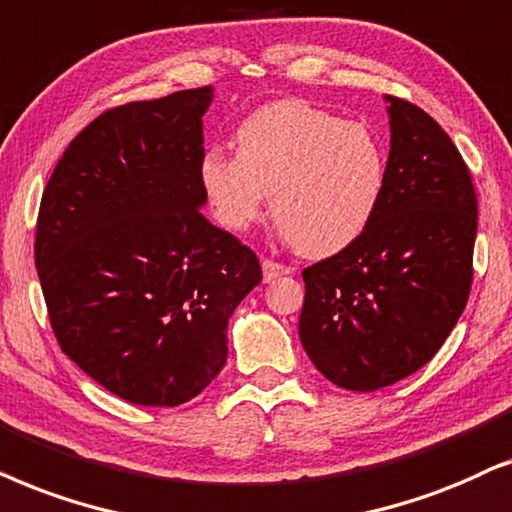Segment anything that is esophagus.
Here are the masks:
<instances>
[{"instance_id":"esophagus-1","label":"esophagus","mask_w":512,"mask_h":512,"mask_svg":"<svg viewBox=\"0 0 512 512\" xmlns=\"http://www.w3.org/2000/svg\"><path fill=\"white\" fill-rule=\"evenodd\" d=\"M285 274H290V269L285 267V264H278L274 260H264L262 262V276H264V281H267V283L276 281V278H281Z\"/></svg>"}]
</instances>
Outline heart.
I'll return each instance as SVG.
<instances>
[{
    "mask_svg": "<svg viewBox=\"0 0 512 512\" xmlns=\"http://www.w3.org/2000/svg\"><path fill=\"white\" fill-rule=\"evenodd\" d=\"M199 182L224 229H250L271 196L285 238L302 255L332 257L351 248L377 215L386 152L365 124L281 100L238 126L236 156H203Z\"/></svg>",
    "mask_w": 512,
    "mask_h": 512,
    "instance_id": "1",
    "label": "heart"
}]
</instances>
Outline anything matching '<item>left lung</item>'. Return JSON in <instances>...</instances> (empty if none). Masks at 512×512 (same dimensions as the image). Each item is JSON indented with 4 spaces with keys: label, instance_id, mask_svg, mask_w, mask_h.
<instances>
[{
    "label": "left lung",
    "instance_id": "left-lung-1",
    "mask_svg": "<svg viewBox=\"0 0 512 512\" xmlns=\"http://www.w3.org/2000/svg\"><path fill=\"white\" fill-rule=\"evenodd\" d=\"M386 189L351 248L302 271L299 339L332 384L377 391L431 360L466 309L478 196L438 121L386 95Z\"/></svg>",
    "mask_w": 512,
    "mask_h": 512
}]
</instances>
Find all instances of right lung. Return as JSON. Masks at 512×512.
Wrapping results in <instances>:
<instances>
[{
    "label": "right lung",
    "instance_id": "right-lung-1",
    "mask_svg": "<svg viewBox=\"0 0 512 512\" xmlns=\"http://www.w3.org/2000/svg\"><path fill=\"white\" fill-rule=\"evenodd\" d=\"M213 86L107 109L44 189L34 264L65 356L119 398L175 407L227 363V323L262 281L201 215Z\"/></svg>",
    "mask_w": 512,
    "mask_h": 512
}]
</instances>
